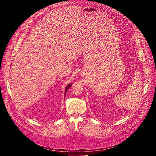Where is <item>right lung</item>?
<instances>
[{"mask_svg": "<svg viewBox=\"0 0 156 156\" xmlns=\"http://www.w3.org/2000/svg\"><path fill=\"white\" fill-rule=\"evenodd\" d=\"M71 86H72V84H69L67 86H66V89H65V94H66V91H68V90L70 88V87Z\"/></svg>", "mask_w": 156, "mask_h": 156, "instance_id": "add662e5", "label": "right lung"}]
</instances>
